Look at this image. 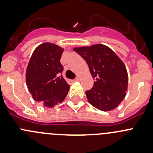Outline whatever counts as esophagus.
Here are the masks:
<instances>
[{
  "mask_svg": "<svg viewBox=\"0 0 153 153\" xmlns=\"http://www.w3.org/2000/svg\"><path fill=\"white\" fill-rule=\"evenodd\" d=\"M78 80H79V78H78V77H76V78H75V79L72 80V81H78Z\"/></svg>",
  "mask_w": 153,
  "mask_h": 153,
  "instance_id": "obj_1",
  "label": "esophagus"
}]
</instances>
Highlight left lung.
I'll list each match as a JSON object with an SVG mask.
<instances>
[{"label": "left lung", "instance_id": "left-lung-1", "mask_svg": "<svg viewBox=\"0 0 153 153\" xmlns=\"http://www.w3.org/2000/svg\"><path fill=\"white\" fill-rule=\"evenodd\" d=\"M73 50L85 60L95 80L92 89L86 91L89 102L102 111L116 108L127 90L128 75L124 63L112 49L102 44Z\"/></svg>", "mask_w": 153, "mask_h": 153}]
</instances>
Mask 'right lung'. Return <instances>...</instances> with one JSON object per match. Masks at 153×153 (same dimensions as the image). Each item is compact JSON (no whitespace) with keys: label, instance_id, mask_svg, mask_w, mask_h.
I'll return each instance as SVG.
<instances>
[{"label":"right lung","instance_id":"1","mask_svg":"<svg viewBox=\"0 0 153 153\" xmlns=\"http://www.w3.org/2000/svg\"><path fill=\"white\" fill-rule=\"evenodd\" d=\"M64 49L50 43H44L34 51L26 72L28 89L35 101L53 107L67 96L69 86L62 76L61 64Z\"/></svg>","mask_w":153,"mask_h":153}]
</instances>
